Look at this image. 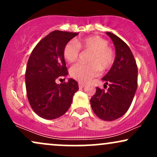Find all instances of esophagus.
<instances>
[{"mask_svg":"<svg viewBox=\"0 0 157 157\" xmlns=\"http://www.w3.org/2000/svg\"><path fill=\"white\" fill-rule=\"evenodd\" d=\"M85 86H86V85H85L84 83H80V82L79 83V87L80 88H84Z\"/></svg>","mask_w":157,"mask_h":157,"instance_id":"esophagus-1","label":"esophagus"}]
</instances>
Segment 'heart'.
<instances>
[{"label": "heart", "mask_w": 157, "mask_h": 157, "mask_svg": "<svg viewBox=\"0 0 157 157\" xmlns=\"http://www.w3.org/2000/svg\"><path fill=\"white\" fill-rule=\"evenodd\" d=\"M108 45V41L100 36H90L76 41H68L63 48V56L70 63L78 60L80 48L91 52L89 58L90 63L74 65L70 69L71 76L79 82H88L99 76L101 69H110L114 63L115 54Z\"/></svg>", "instance_id": "b5f03b06"}]
</instances>
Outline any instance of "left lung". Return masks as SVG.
<instances>
[{
	"label": "left lung",
	"instance_id": "8db88e82",
	"mask_svg": "<svg viewBox=\"0 0 157 157\" xmlns=\"http://www.w3.org/2000/svg\"><path fill=\"white\" fill-rule=\"evenodd\" d=\"M116 49L114 63L102 78L109 87L108 91L97 87L91 97V109L102 120L113 121L127 112L137 89L138 70L130 48L120 37L106 32Z\"/></svg>",
	"mask_w": 157,
	"mask_h": 157
}]
</instances>
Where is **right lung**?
<instances>
[{
	"mask_svg": "<svg viewBox=\"0 0 157 157\" xmlns=\"http://www.w3.org/2000/svg\"><path fill=\"white\" fill-rule=\"evenodd\" d=\"M78 35L69 32H52L32 50L27 63L26 89L32 110L40 117L54 120L69 109L73 96L79 89L76 80L69 79L60 85L56 80L68 75L63 48Z\"/></svg>",
	"mask_w": 157,
	"mask_h": 157,
	"instance_id": "right-lung-1",
	"label": "right lung"
}]
</instances>
